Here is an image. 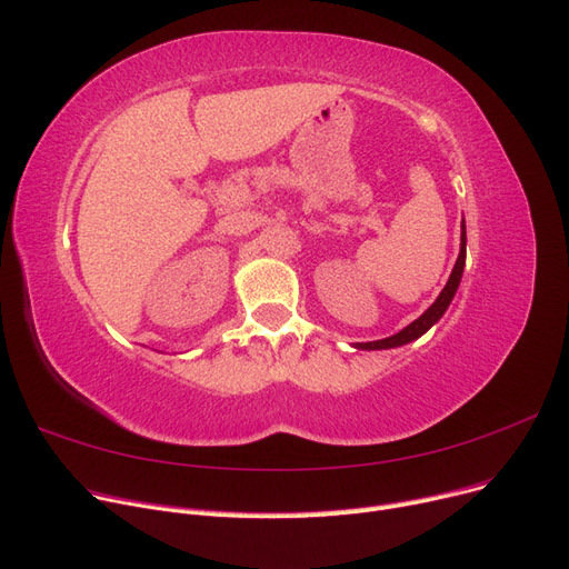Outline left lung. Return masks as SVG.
Segmentation results:
<instances>
[{"mask_svg":"<svg viewBox=\"0 0 569 569\" xmlns=\"http://www.w3.org/2000/svg\"><path fill=\"white\" fill-rule=\"evenodd\" d=\"M462 266H465V226H462V234H460V253H458V261H456V266H453V272H451V278H449V282H446V287L441 289V295H439V299L427 308V311L416 320V322H410L408 327H403L401 332H396L393 337H387V339H380V341H366V343H356L358 349H368V351H372V349H393V347H403V343H408V341H412V339H418L420 335H425L429 327H432L441 316H443V311L446 308H449V303H451V299H453V295H456V289H458V284H460V278H462Z\"/></svg>","mask_w":569,"mask_h":569,"instance_id":"1","label":"left lung"}]
</instances>
